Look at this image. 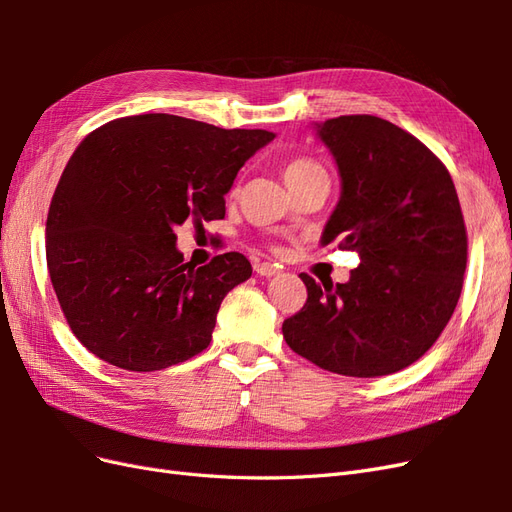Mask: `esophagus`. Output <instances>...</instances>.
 Wrapping results in <instances>:
<instances>
[{
  "label": "esophagus",
  "instance_id": "34e87169",
  "mask_svg": "<svg viewBox=\"0 0 512 512\" xmlns=\"http://www.w3.org/2000/svg\"><path fill=\"white\" fill-rule=\"evenodd\" d=\"M254 271H256L260 277H273V275L280 273V269H277L275 265H271V262H256Z\"/></svg>",
  "mask_w": 512,
  "mask_h": 512
}]
</instances>
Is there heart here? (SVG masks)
Returning <instances> with one entry per match:
<instances>
[{"label":"heart","instance_id":"obj_1","mask_svg":"<svg viewBox=\"0 0 512 512\" xmlns=\"http://www.w3.org/2000/svg\"><path fill=\"white\" fill-rule=\"evenodd\" d=\"M316 173H324V170L316 162L307 160V158H294V160L286 162L284 170H282L288 188H292V185H297V183L305 181L307 177H312Z\"/></svg>","mask_w":512,"mask_h":512}]
</instances>
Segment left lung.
I'll list each match as a JSON object with an SVG mask.
<instances>
[{
	"mask_svg": "<svg viewBox=\"0 0 512 512\" xmlns=\"http://www.w3.org/2000/svg\"><path fill=\"white\" fill-rule=\"evenodd\" d=\"M342 192L320 245L354 250L346 284L301 273L307 301L282 324L286 344L333 374L378 378L412 365L451 320L468 262L455 183L395 123L342 115L314 123Z\"/></svg>",
	"mask_w": 512,
	"mask_h": 512,
	"instance_id": "1",
	"label": "left lung"
}]
</instances>
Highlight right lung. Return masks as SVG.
Instances as JSON below:
<instances>
[{"mask_svg": "<svg viewBox=\"0 0 512 512\" xmlns=\"http://www.w3.org/2000/svg\"><path fill=\"white\" fill-rule=\"evenodd\" d=\"M275 138L166 113L104 123L76 147L46 218V265L72 333L102 361L156 371L203 352L252 265L183 262L175 228L222 220L241 166Z\"/></svg>", "mask_w": 512, "mask_h": 512, "instance_id": "right-lung-1", "label": "right lung"}]
</instances>
